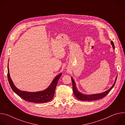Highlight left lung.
<instances>
[{
  "mask_svg": "<svg viewBox=\"0 0 125 125\" xmlns=\"http://www.w3.org/2000/svg\"><path fill=\"white\" fill-rule=\"evenodd\" d=\"M111 44L112 45L113 48L114 49L115 46H114V43L112 41H111ZM117 78V76L116 77L114 84L112 85V86L108 90L106 91L103 93H100V94H82L78 91V89L77 88L76 83H75L74 80L73 79V78L72 77H71V79H72V84H73V91L74 94L75 96L76 97V98H77L78 99H79L80 100L92 101V100H97V99L102 98L104 97H105L111 91V90L114 87V86L116 83Z\"/></svg>",
  "mask_w": 125,
  "mask_h": 125,
  "instance_id": "8db88e82",
  "label": "left lung"
}]
</instances>
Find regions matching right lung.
Instances as JSON below:
<instances>
[{
    "label": "right lung",
    "mask_w": 125,
    "mask_h": 125,
    "mask_svg": "<svg viewBox=\"0 0 125 125\" xmlns=\"http://www.w3.org/2000/svg\"><path fill=\"white\" fill-rule=\"evenodd\" d=\"M62 75V73H60L57 75L53 80L49 86L43 91L36 92L22 91L19 90L14 85L10 76L9 70L8 65V80L13 91L24 100L35 103H45L52 99L54 97L55 88L58 83V81Z\"/></svg>",
    "instance_id": "1"
}]
</instances>
